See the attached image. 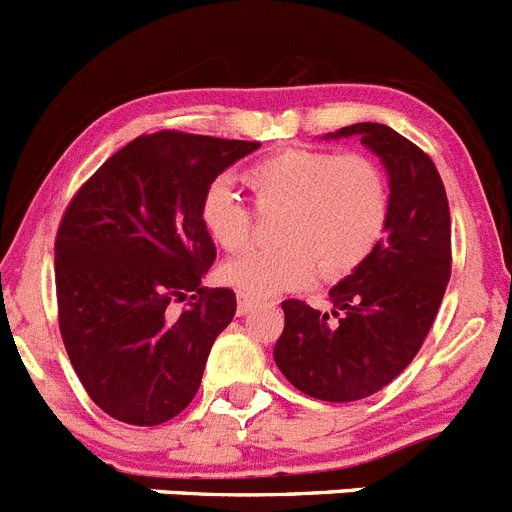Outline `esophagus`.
<instances>
[{
  "label": "esophagus",
  "instance_id": "34e87169",
  "mask_svg": "<svg viewBox=\"0 0 512 512\" xmlns=\"http://www.w3.org/2000/svg\"><path fill=\"white\" fill-rule=\"evenodd\" d=\"M256 307V300H251V297L241 295L238 297V307H235V312H238V318H243V315H248V312Z\"/></svg>",
  "mask_w": 512,
  "mask_h": 512
}]
</instances>
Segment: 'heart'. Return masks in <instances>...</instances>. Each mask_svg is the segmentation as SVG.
Returning <instances> with one entry per match:
<instances>
[{
	"instance_id": "obj_1",
	"label": "heart",
	"mask_w": 512,
	"mask_h": 512,
	"mask_svg": "<svg viewBox=\"0 0 512 512\" xmlns=\"http://www.w3.org/2000/svg\"><path fill=\"white\" fill-rule=\"evenodd\" d=\"M243 182L261 210L284 207L279 248H251L223 266V279L251 300L310 287L323 271L341 279L359 269L387 225V184L364 153L282 148L253 161ZM202 228L225 251H241L253 233V212L228 182L205 189Z\"/></svg>"
}]
</instances>
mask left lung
I'll return each instance as SVG.
<instances>
[{"mask_svg":"<svg viewBox=\"0 0 512 512\" xmlns=\"http://www.w3.org/2000/svg\"><path fill=\"white\" fill-rule=\"evenodd\" d=\"M361 138L390 179L384 238L372 256L330 289L333 310L284 300L274 346L279 372L325 402L374 395L415 359L451 277V215L428 153L379 122L328 133Z\"/></svg>","mask_w":512,"mask_h":512,"instance_id":"left-lung-1","label":"left lung"}]
</instances>
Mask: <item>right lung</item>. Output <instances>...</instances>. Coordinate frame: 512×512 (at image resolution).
<instances>
[{"instance_id": "obj_1", "label": "right lung", "mask_w": 512, "mask_h": 512, "mask_svg": "<svg viewBox=\"0 0 512 512\" xmlns=\"http://www.w3.org/2000/svg\"><path fill=\"white\" fill-rule=\"evenodd\" d=\"M253 140L161 130L107 158L76 192L56 235L63 346L107 415L158 425L197 395L215 338L235 315L233 289L202 277L215 243L202 194ZM185 302L176 316L170 305Z\"/></svg>"}]
</instances>
